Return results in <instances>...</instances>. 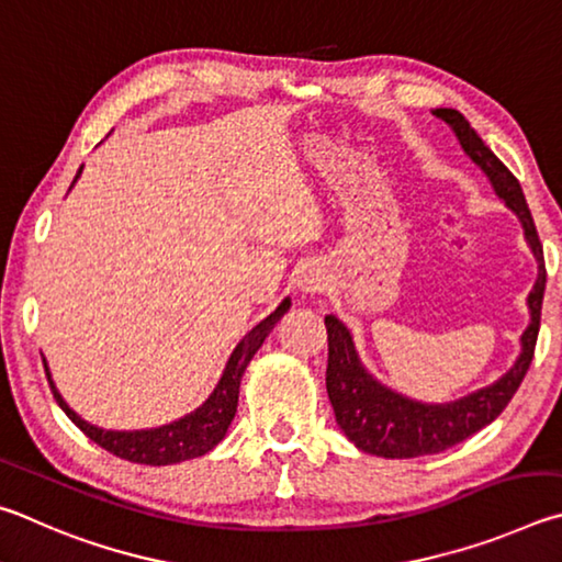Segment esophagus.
<instances>
[{
  "mask_svg": "<svg viewBox=\"0 0 562 562\" xmlns=\"http://www.w3.org/2000/svg\"><path fill=\"white\" fill-rule=\"evenodd\" d=\"M318 289H321V286H318V283H313V281H308V283H303V291H311V293H313V291H318Z\"/></svg>",
  "mask_w": 562,
  "mask_h": 562,
  "instance_id": "1",
  "label": "esophagus"
}]
</instances>
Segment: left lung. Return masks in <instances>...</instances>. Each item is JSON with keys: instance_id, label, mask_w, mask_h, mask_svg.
Segmentation results:
<instances>
[{"instance_id": "8db88e82", "label": "left lung", "mask_w": 562, "mask_h": 562, "mask_svg": "<svg viewBox=\"0 0 562 562\" xmlns=\"http://www.w3.org/2000/svg\"><path fill=\"white\" fill-rule=\"evenodd\" d=\"M431 113L441 117L457 133L464 153L484 170L496 194L524 224L526 241L538 261V279L533 291L528 293L530 323L524 336H520V356L516 358L514 368L496 382H491L488 387H481L454 402H445V405H427V402L409 400L382 385L360 362L350 330L336 316H326V387L338 427L346 431V437L358 449L385 459L439 454V451L476 435L479 429L491 425L506 409L510 397L516 395V390L526 378L530 360H533L540 330V308H543L546 293L543 244L538 239L533 216H530L524 190H520L514 172L491 153V147L481 140L467 117L454 108H437Z\"/></svg>"}]
</instances>
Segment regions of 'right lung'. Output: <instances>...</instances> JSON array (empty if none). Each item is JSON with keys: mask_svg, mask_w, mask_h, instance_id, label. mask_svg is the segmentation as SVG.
<instances>
[{"mask_svg": "<svg viewBox=\"0 0 562 562\" xmlns=\"http://www.w3.org/2000/svg\"><path fill=\"white\" fill-rule=\"evenodd\" d=\"M83 167H78L76 180L81 177ZM74 180V182H76ZM74 187V184H71ZM291 308V299H283L281 306L276 308L271 316H266L259 326L251 328L241 338L239 346L234 348L232 358L226 360V368L222 372L220 382L202 407H196L190 415L172 422V425L157 427V429H140V431H113L101 429L95 425H88L76 412L66 405L64 397L58 395V390L52 380V372L46 368L48 385H52L54 400L58 407L66 412V417L83 431V435L95 441L98 447H103L111 454L121 457L133 464H147V467H167V464H180V461L202 457L206 451H212L224 439L226 429H229L232 419L236 415V405H239V385L246 366H249L256 350L261 348L266 336L273 330L276 323L283 318V313Z\"/></svg>", "mask_w": 562, "mask_h": 562, "instance_id": "add662e5", "label": "right lung"}]
</instances>
